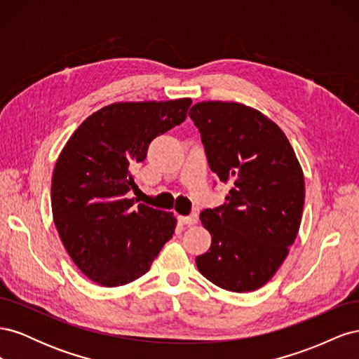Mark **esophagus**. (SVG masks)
Masks as SVG:
<instances>
[{
    "label": "esophagus",
    "instance_id": "34e87169",
    "mask_svg": "<svg viewBox=\"0 0 359 359\" xmlns=\"http://www.w3.org/2000/svg\"><path fill=\"white\" fill-rule=\"evenodd\" d=\"M178 220H180V223H182V224H196L198 223V220H199V217H198V214H190V215H178Z\"/></svg>",
    "mask_w": 359,
    "mask_h": 359
}]
</instances>
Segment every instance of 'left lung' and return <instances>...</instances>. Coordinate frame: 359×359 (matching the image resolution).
Returning a JSON list of instances; mask_svg holds the SVG:
<instances>
[{
  "label": "left lung",
  "instance_id": "obj_1",
  "mask_svg": "<svg viewBox=\"0 0 359 359\" xmlns=\"http://www.w3.org/2000/svg\"><path fill=\"white\" fill-rule=\"evenodd\" d=\"M189 115L211 170L231 184L226 203L201 212L211 247L196 257V266L222 289L256 290L295 243L306 198L302 168L283 130L253 107L201 102Z\"/></svg>",
  "mask_w": 359,
  "mask_h": 359
}]
</instances>
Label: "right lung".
Masks as SVG:
<instances>
[{"label": "right lung", "instance_id": "add662e5", "mask_svg": "<svg viewBox=\"0 0 359 359\" xmlns=\"http://www.w3.org/2000/svg\"><path fill=\"white\" fill-rule=\"evenodd\" d=\"M191 99L119 102L74 130L53 168V223L69 256L95 285L116 287L148 273L173 235V212L135 205L133 168L151 140L180 126Z\"/></svg>", "mask_w": 359, "mask_h": 359}]
</instances>
